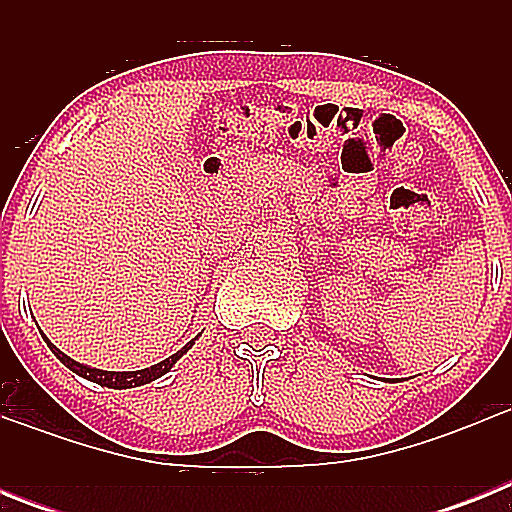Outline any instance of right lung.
I'll use <instances>...</instances> for the list:
<instances>
[{
  "instance_id": "add662e5",
  "label": "right lung",
  "mask_w": 512,
  "mask_h": 512,
  "mask_svg": "<svg viewBox=\"0 0 512 512\" xmlns=\"http://www.w3.org/2000/svg\"><path fill=\"white\" fill-rule=\"evenodd\" d=\"M194 341H197V338H194ZM194 341H189L182 351H176V354H171L169 359L158 361V364L148 366V369H138V372H104V369H92V366H87V364H79V361H74L71 356L63 354L61 348H56L51 341H48V338H45L48 348H51L53 354H56V359L61 361L63 366H69L71 372L79 374V377H84V379H89V382H97V384H102V387H112V390H130V387H140V384L156 382L158 377H164L166 372H171V366H174L176 361L187 354L189 348L194 346Z\"/></svg>"
}]
</instances>
